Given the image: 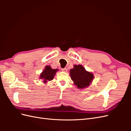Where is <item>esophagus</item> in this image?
Wrapping results in <instances>:
<instances>
[{
	"label": "esophagus",
	"instance_id": "obj_1",
	"mask_svg": "<svg viewBox=\"0 0 131 131\" xmlns=\"http://www.w3.org/2000/svg\"><path fill=\"white\" fill-rule=\"evenodd\" d=\"M62 70L63 72H67V69L66 68H62Z\"/></svg>",
	"mask_w": 131,
	"mask_h": 131
}]
</instances>
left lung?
<instances>
[{
	"label": "left lung",
	"mask_w": 131,
	"mask_h": 131,
	"mask_svg": "<svg viewBox=\"0 0 131 131\" xmlns=\"http://www.w3.org/2000/svg\"><path fill=\"white\" fill-rule=\"evenodd\" d=\"M70 76L74 85L78 89H84L90 86L94 78L93 74L86 71L82 66L74 65L70 70Z\"/></svg>",
	"instance_id": "8db88e82"
}]
</instances>
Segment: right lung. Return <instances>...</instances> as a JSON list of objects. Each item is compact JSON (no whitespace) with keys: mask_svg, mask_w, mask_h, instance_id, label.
<instances>
[{"mask_svg":"<svg viewBox=\"0 0 131 131\" xmlns=\"http://www.w3.org/2000/svg\"><path fill=\"white\" fill-rule=\"evenodd\" d=\"M58 69H53L50 66H46L45 68L40 74V79L43 80V83H46L53 79Z\"/></svg>","mask_w":131,"mask_h":131,"instance_id":"add662e5","label":"right lung"}]
</instances>
